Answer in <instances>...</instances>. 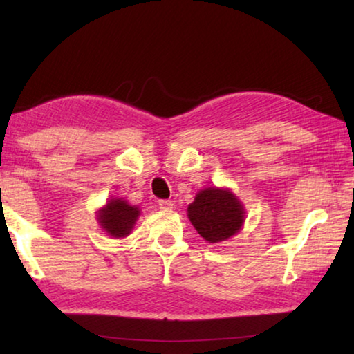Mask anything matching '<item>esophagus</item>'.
I'll return each mask as SVG.
<instances>
[{"mask_svg": "<svg viewBox=\"0 0 354 354\" xmlns=\"http://www.w3.org/2000/svg\"><path fill=\"white\" fill-rule=\"evenodd\" d=\"M173 207V203L170 200H160L159 201V209H162V211H170Z\"/></svg>", "mask_w": 354, "mask_h": 354, "instance_id": "34e87169", "label": "esophagus"}]
</instances>
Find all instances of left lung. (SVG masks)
Wrapping results in <instances>:
<instances>
[{"instance_id":"1","label":"left lung","mask_w":354,"mask_h":354,"mask_svg":"<svg viewBox=\"0 0 354 354\" xmlns=\"http://www.w3.org/2000/svg\"><path fill=\"white\" fill-rule=\"evenodd\" d=\"M187 217L205 241L218 243L241 231L245 209L231 190L207 187L200 190L190 203Z\"/></svg>"}]
</instances>
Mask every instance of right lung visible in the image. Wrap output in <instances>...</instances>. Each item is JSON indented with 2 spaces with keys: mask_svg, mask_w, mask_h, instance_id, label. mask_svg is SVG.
<instances>
[{
  "mask_svg": "<svg viewBox=\"0 0 354 354\" xmlns=\"http://www.w3.org/2000/svg\"><path fill=\"white\" fill-rule=\"evenodd\" d=\"M139 215V207L131 206L123 198H112L98 211V223L112 237H127L133 231Z\"/></svg>",
  "mask_w": 354,
  "mask_h": 354,
  "instance_id": "obj_1",
  "label": "right lung"
}]
</instances>
